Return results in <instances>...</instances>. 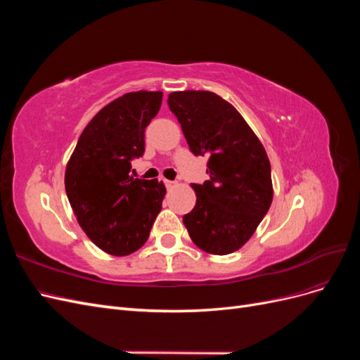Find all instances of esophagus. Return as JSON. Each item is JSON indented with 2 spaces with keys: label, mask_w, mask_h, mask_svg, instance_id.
I'll return each mask as SVG.
<instances>
[{
  "label": "esophagus",
  "mask_w": 360,
  "mask_h": 360,
  "mask_svg": "<svg viewBox=\"0 0 360 360\" xmlns=\"http://www.w3.org/2000/svg\"><path fill=\"white\" fill-rule=\"evenodd\" d=\"M165 186H167L168 189H171V188L176 186V181H172V180H165Z\"/></svg>",
  "instance_id": "34e87169"
}]
</instances>
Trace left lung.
<instances>
[{
  "instance_id": "left-lung-1",
  "label": "left lung",
  "mask_w": 360,
  "mask_h": 360,
  "mask_svg": "<svg viewBox=\"0 0 360 360\" xmlns=\"http://www.w3.org/2000/svg\"><path fill=\"white\" fill-rule=\"evenodd\" d=\"M168 106L195 156H209L197 204L183 216L192 242L213 255L240 249L270 209L271 171L263 144L236 108L212 91H174Z\"/></svg>"
}]
</instances>
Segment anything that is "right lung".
<instances>
[{"label": "right lung", "mask_w": 360, "mask_h": 360, "mask_svg": "<svg viewBox=\"0 0 360 360\" xmlns=\"http://www.w3.org/2000/svg\"><path fill=\"white\" fill-rule=\"evenodd\" d=\"M162 91L126 93L85 126L68 162L64 184L73 213L103 252L124 257L143 246L162 209V181L129 176L144 155L146 127L162 105Z\"/></svg>", "instance_id": "right-lung-1"}]
</instances>
